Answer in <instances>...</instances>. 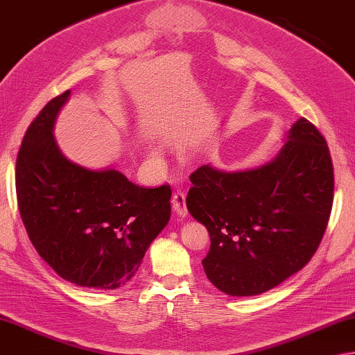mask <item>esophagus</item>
<instances>
[{
  "label": "esophagus",
  "mask_w": 355,
  "mask_h": 355,
  "mask_svg": "<svg viewBox=\"0 0 355 355\" xmlns=\"http://www.w3.org/2000/svg\"><path fill=\"white\" fill-rule=\"evenodd\" d=\"M185 194L182 191H178L173 194L171 198V204H173V209H175V213L179 216V218H185L188 214V209H187V204H185Z\"/></svg>",
  "instance_id": "esophagus-1"
}]
</instances>
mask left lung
<instances>
[{"label": "left lung", "instance_id": "8db88e82", "mask_svg": "<svg viewBox=\"0 0 355 355\" xmlns=\"http://www.w3.org/2000/svg\"><path fill=\"white\" fill-rule=\"evenodd\" d=\"M270 164L191 173L190 214L209 234L207 277L228 295H256L305 266L328 227L334 170L327 141L300 118Z\"/></svg>", "mask_w": 355, "mask_h": 355}]
</instances>
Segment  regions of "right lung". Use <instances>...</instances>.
Here are the masks:
<instances>
[{"mask_svg": "<svg viewBox=\"0 0 355 355\" xmlns=\"http://www.w3.org/2000/svg\"><path fill=\"white\" fill-rule=\"evenodd\" d=\"M70 90L49 101L21 142L15 185L38 254L78 286L116 289L139 270L170 220V185L142 188L118 170H89L61 153L53 124Z\"/></svg>", "mask_w": 355, "mask_h": 355, "instance_id": "obj_1", "label": "right lung"}]
</instances>
